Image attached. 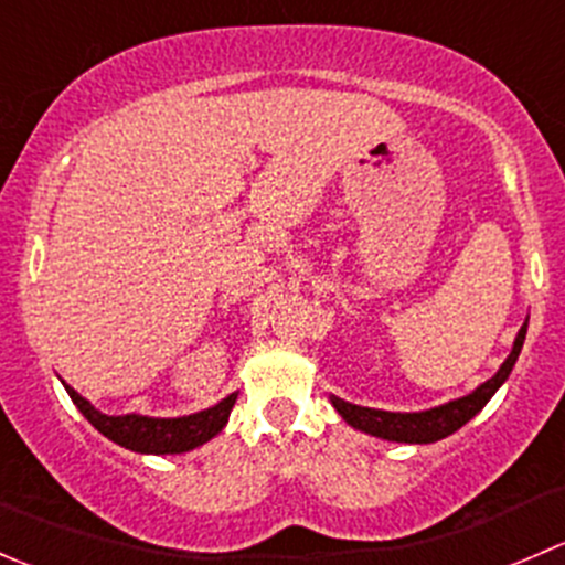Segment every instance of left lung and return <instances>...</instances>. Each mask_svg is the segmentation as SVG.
Segmentation results:
<instances>
[{"label": "left lung", "mask_w": 565, "mask_h": 565, "mask_svg": "<svg viewBox=\"0 0 565 565\" xmlns=\"http://www.w3.org/2000/svg\"><path fill=\"white\" fill-rule=\"evenodd\" d=\"M527 335V319L522 322L520 333H516L514 347H511L509 358L503 361V366L494 372V377H489L487 383L478 385L476 391L467 393V396L451 398V402L440 404V407L420 409V413H388V409H374V407H361V404L344 402L339 396H330V404L335 407V413L358 431H366V435L380 437V440L388 443H409V446H426V443H437L443 437L454 435L461 429L470 418H476L483 407H487L489 398L498 393L500 385L509 380L511 369H514L516 358H520L522 344H525Z\"/></svg>", "instance_id": "obj_1"}]
</instances>
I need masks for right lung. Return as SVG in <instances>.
Segmentation results:
<instances>
[{
	"label": "right lung",
	"mask_w": 565,
	"mask_h": 565,
	"mask_svg": "<svg viewBox=\"0 0 565 565\" xmlns=\"http://www.w3.org/2000/svg\"><path fill=\"white\" fill-rule=\"evenodd\" d=\"M67 396L73 398L78 409H82L84 418L108 437L117 446L128 448L136 454H185L193 448L204 446L207 440H213L221 429L230 420L232 407L237 402V393H230L226 398H221L218 404L207 409H199V413L180 415V418H152V415H106L100 409H95L82 393H76L71 385H65Z\"/></svg>",
	"instance_id": "right-lung-1"
}]
</instances>
